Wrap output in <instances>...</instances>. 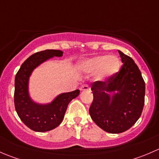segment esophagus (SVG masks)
Masks as SVG:
<instances>
[{"mask_svg": "<svg viewBox=\"0 0 159 159\" xmlns=\"http://www.w3.org/2000/svg\"><path fill=\"white\" fill-rule=\"evenodd\" d=\"M80 90H81V91H90V87L89 85H87V84H85V85H82L81 88H80Z\"/></svg>", "mask_w": 159, "mask_h": 159, "instance_id": "34e87169", "label": "esophagus"}]
</instances>
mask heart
Returning a JSON list of instances; mask_svg holds the SVG:
<instances>
[{
    "label": "heart",
    "instance_id": "heart-1",
    "mask_svg": "<svg viewBox=\"0 0 159 159\" xmlns=\"http://www.w3.org/2000/svg\"><path fill=\"white\" fill-rule=\"evenodd\" d=\"M78 68L84 73L95 72L94 78L97 81H105L119 71L121 61L115 55L102 54L81 60L78 63Z\"/></svg>",
    "mask_w": 159,
    "mask_h": 159
}]
</instances>
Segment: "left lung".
Masks as SVG:
<instances>
[{
  "label": "left lung",
  "instance_id": "obj_1",
  "mask_svg": "<svg viewBox=\"0 0 159 159\" xmlns=\"http://www.w3.org/2000/svg\"><path fill=\"white\" fill-rule=\"evenodd\" d=\"M123 65L106 81L91 84L93 102L91 118L104 131L112 134L132 127L142 115L145 104V84L133 59L118 51Z\"/></svg>",
  "mask_w": 159,
  "mask_h": 159
}]
</instances>
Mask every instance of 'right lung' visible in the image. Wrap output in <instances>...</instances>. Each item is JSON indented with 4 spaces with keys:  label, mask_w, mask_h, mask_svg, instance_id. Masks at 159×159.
<instances>
[{
    "label": "right lung",
    "mask_w": 159,
    "mask_h": 159,
    "mask_svg": "<svg viewBox=\"0 0 159 159\" xmlns=\"http://www.w3.org/2000/svg\"><path fill=\"white\" fill-rule=\"evenodd\" d=\"M60 50H45L30 56L21 65L14 81V106L19 118L29 129L44 132L57 128L63 121L68 105L79 95V90L57 95L51 103L38 104L30 97L29 78L33 70L54 57H61Z\"/></svg>",
    "instance_id": "right-lung-1"
}]
</instances>
